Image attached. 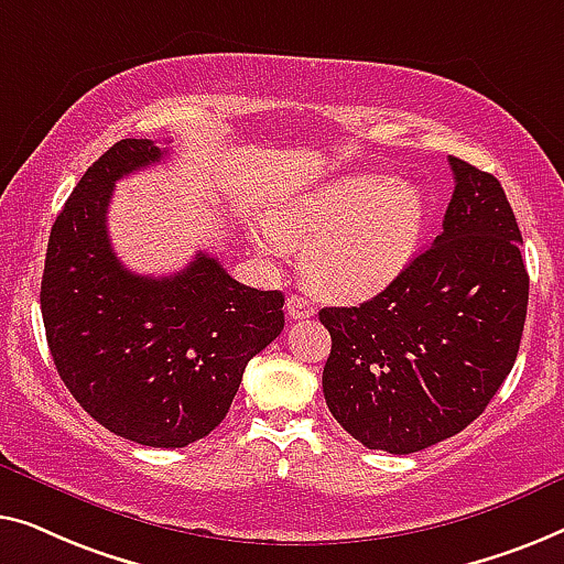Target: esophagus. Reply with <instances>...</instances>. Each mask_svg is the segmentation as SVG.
Masks as SVG:
<instances>
[{"instance_id":"esophagus-1","label":"esophagus","mask_w":564,"mask_h":564,"mask_svg":"<svg viewBox=\"0 0 564 564\" xmlns=\"http://www.w3.org/2000/svg\"><path fill=\"white\" fill-rule=\"evenodd\" d=\"M285 308H289V314L293 319H308V316L316 314V306L312 301L304 299V296H296V293H291L289 301H285Z\"/></svg>"}]
</instances>
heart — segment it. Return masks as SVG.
Listing matches in <instances>:
<instances>
[{
  "label": "heart",
  "mask_w": 564,
  "mask_h": 564,
  "mask_svg": "<svg viewBox=\"0 0 564 564\" xmlns=\"http://www.w3.org/2000/svg\"><path fill=\"white\" fill-rule=\"evenodd\" d=\"M426 202L406 181L352 173L322 184L250 225L265 256L301 252V273L322 296L362 301L399 279L422 240Z\"/></svg>",
  "instance_id": "heart-1"
}]
</instances>
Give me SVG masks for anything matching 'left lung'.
Listing matches in <instances>:
<instances>
[{"label":"left lung","instance_id":"8db88e82","mask_svg":"<svg viewBox=\"0 0 564 564\" xmlns=\"http://www.w3.org/2000/svg\"><path fill=\"white\" fill-rule=\"evenodd\" d=\"M442 235L360 306H327L324 399L370 449L411 455L475 422L517 360L529 304L521 232L501 184L449 155Z\"/></svg>","mask_w":564,"mask_h":564}]
</instances>
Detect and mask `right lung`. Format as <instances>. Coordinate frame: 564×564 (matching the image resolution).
Instances as JSON below:
<instances>
[{"mask_svg": "<svg viewBox=\"0 0 564 564\" xmlns=\"http://www.w3.org/2000/svg\"><path fill=\"white\" fill-rule=\"evenodd\" d=\"M165 153L127 138L84 173L51 229L41 308L55 368L86 414L130 442L176 449L227 416L245 365L281 335L283 293L237 283L204 252L163 279L117 260L115 184Z\"/></svg>", "mask_w": 564, "mask_h": 564, "instance_id": "add662e5", "label": "right lung"}]
</instances>
